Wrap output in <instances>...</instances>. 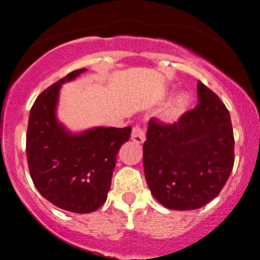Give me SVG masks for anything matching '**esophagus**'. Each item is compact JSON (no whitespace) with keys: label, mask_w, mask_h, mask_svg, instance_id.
Returning a JSON list of instances; mask_svg holds the SVG:
<instances>
[{"label":"esophagus","mask_w":260,"mask_h":260,"mask_svg":"<svg viewBox=\"0 0 260 260\" xmlns=\"http://www.w3.org/2000/svg\"><path fill=\"white\" fill-rule=\"evenodd\" d=\"M132 140H133L134 143H138V144H142V143H144V140H145V132L139 126L133 127Z\"/></svg>","instance_id":"1"}]
</instances>
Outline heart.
<instances>
[{
	"label": "heart",
	"mask_w": 260,
	"mask_h": 260,
	"mask_svg": "<svg viewBox=\"0 0 260 260\" xmlns=\"http://www.w3.org/2000/svg\"><path fill=\"white\" fill-rule=\"evenodd\" d=\"M192 104V96L187 91H180L170 99L161 112V120L165 123H176L186 115Z\"/></svg>",
	"instance_id": "b5f03b06"
}]
</instances>
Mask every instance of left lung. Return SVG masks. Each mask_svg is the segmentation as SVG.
<instances>
[{
	"label": "left lung",
	"instance_id": "left-lung-1",
	"mask_svg": "<svg viewBox=\"0 0 260 260\" xmlns=\"http://www.w3.org/2000/svg\"><path fill=\"white\" fill-rule=\"evenodd\" d=\"M197 90L199 104L178 122L149 121L143 145L149 189L160 204L172 210H193L213 201L234 168L229 110L202 82Z\"/></svg>",
	"mask_w": 260,
	"mask_h": 260
}]
</instances>
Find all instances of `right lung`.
<instances>
[{"label": "right lung", "instance_id": "add662e5", "mask_svg": "<svg viewBox=\"0 0 260 260\" xmlns=\"http://www.w3.org/2000/svg\"><path fill=\"white\" fill-rule=\"evenodd\" d=\"M85 71H73L39 95L26 131V159L34 186L53 205L78 214L95 211L106 202L116 156L132 132L131 127L71 132L58 121L62 84Z\"/></svg>", "mask_w": 260, "mask_h": 260}]
</instances>
